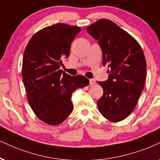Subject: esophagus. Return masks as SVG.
<instances>
[{"mask_svg":"<svg viewBox=\"0 0 160 160\" xmlns=\"http://www.w3.org/2000/svg\"><path fill=\"white\" fill-rule=\"evenodd\" d=\"M89 83L90 85H92V86L95 85L96 84V80H94V79H91V80H89Z\"/></svg>","mask_w":160,"mask_h":160,"instance_id":"1","label":"esophagus"}]
</instances>
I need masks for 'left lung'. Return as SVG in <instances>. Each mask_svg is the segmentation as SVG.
Masks as SVG:
<instances>
[{
  "instance_id": "8db88e82",
  "label": "left lung",
  "mask_w": 160,
  "mask_h": 160,
  "mask_svg": "<svg viewBox=\"0 0 160 160\" xmlns=\"http://www.w3.org/2000/svg\"><path fill=\"white\" fill-rule=\"evenodd\" d=\"M98 40L102 52V65L108 66V79L99 82L103 94L98 109L107 120H125L136 107L145 86L146 60L136 39L116 23L100 19L86 28Z\"/></svg>"
}]
</instances>
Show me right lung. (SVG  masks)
<instances>
[{
	"label": "right lung",
	"instance_id": "obj_1",
	"mask_svg": "<svg viewBox=\"0 0 160 160\" xmlns=\"http://www.w3.org/2000/svg\"><path fill=\"white\" fill-rule=\"evenodd\" d=\"M80 31L79 26L54 24L36 32L25 48L22 76L27 100L38 118L48 125L63 122L73 111L72 92L89 84L83 76H70L60 69Z\"/></svg>",
	"mask_w": 160,
	"mask_h": 160
}]
</instances>
